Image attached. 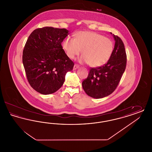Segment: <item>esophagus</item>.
<instances>
[{"mask_svg":"<svg viewBox=\"0 0 152 152\" xmlns=\"http://www.w3.org/2000/svg\"><path fill=\"white\" fill-rule=\"evenodd\" d=\"M79 68V66L78 65H76V64H75L74 66H73V70H76V69H77V68Z\"/></svg>","mask_w":152,"mask_h":152,"instance_id":"1","label":"esophagus"}]
</instances>
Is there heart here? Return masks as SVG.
I'll return each instance as SVG.
<instances>
[{"label": "heart", "mask_w": 152, "mask_h": 152, "mask_svg": "<svg viewBox=\"0 0 152 152\" xmlns=\"http://www.w3.org/2000/svg\"><path fill=\"white\" fill-rule=\"evenodd\" d=\"M63 47L68 58L73 59L79 56L81 63H88L92 67L100 66L108 62L111 57L114 44L107 37L94 32L82 31L76 38L68 37L63 43Z\"/></svg>", "instance_id": "obj_1"}]
</instances>
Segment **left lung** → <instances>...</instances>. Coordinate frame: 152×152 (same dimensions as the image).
<instances>
[{"mask_svg":"<svg viewBox=\"0 0 152 152\" xmlns=\"http://www.w3.org/2000/svg\"><path fill=\"white\" fill-rule=\"evenodd\" d=\"M110 34L115 41L111 57L105 64L91 68L87 79L82 83L85 92L94 99H101L112 94L126 68V55L123 41L119 37L111 32Z\"/></svg>","mask_w":152,"mask_h":152,"instance_id":"obj_1","label":"left lung"}]
</instances>
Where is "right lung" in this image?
Instances as JSON below:
<instances>
[{"instance_id":"obj_1","label":"right lung","mask_w":152,"mask_h":152,"mask_svg":"<svg viewBox=\"0 0 152 152\" xmlns=\"http://www.w3.org/2000/svg\"><path fill=\"white\" fill-rule=\"evenodd\" d=\"M65 28L45 27L35 29L23 52V64L30 86L42 94L55 93L63 86L74 63L61 43L69 35Z\"/></svg>"}]
</instances>
